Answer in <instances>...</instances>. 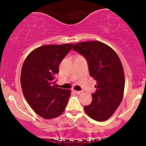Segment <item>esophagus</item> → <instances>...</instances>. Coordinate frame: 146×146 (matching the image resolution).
<instances>
[{
  "label": "esophagus",
  "mask_w": 146,
  "mask_h": 146,
  "mask_svg": "<svg viewBox=\"0 0 146 146\" xmlns=\"http://www.w3.org/2000/svg\"><path fill=\"white\" fill-rule=\"evenodd\" d=\"M75 93L78 95H80L82 94V93H83V91H82V90H80V91H78V90H75Z\"/></svg>",
  "instance_id": "obj_1"
}]
</instances>
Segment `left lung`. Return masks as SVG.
<instances>
[{
	"label": "left lung",
	"mask_w": 146,
	"mask_h": 146,
	"mask_svg": "<svg viewBox=\"0 0 146 146\" xmlns=\"http://www.w3.org/2000/svg\"><path fill=\"white\" fill-rule=\"evenodd\" d=\"M73 49L84 57L90 75L97 81L91 104L84 107L85 112L95 121H106L123 98L125 78L121 61L113 49L99 41L78 43Z\"/></svg>",
	"instance_id": "obj_1"
}]
</instances>
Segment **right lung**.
<instances>
[{"label": "right lung", "instance_id": "right-lung-1", "mask_svg": "<svg viewBox=\"0 0 146 146\" xmlns=\"http://www.w3.org/2000/svg\"><path fill=\"white\" fill-rule=\"evenodd\" d=\"M73 44L44 45L27 57L21 71L22 90L34 112L44 119L61 115L66 106L71 90L57 88L56 75L60 64Z\"/></svg>", "mask_w": 146, "mask_h": 146}]
</instances>
